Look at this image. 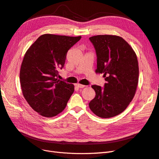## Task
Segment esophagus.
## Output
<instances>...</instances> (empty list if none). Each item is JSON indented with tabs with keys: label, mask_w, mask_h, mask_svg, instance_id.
Returning a JSON list of instances; mask_svg holds the SVG:
<instances>
[{
	"label": "esophagus",
	"mask_w": 159,
	"mask_h": 159,
	"mask_svg": "<svg viewBox=\"0 0 159 159\" xmlns=\"http://www.w3.org/2000/svg\"><path fill=\"white\" fill-rule=\"evenodd\" d=\"M77 86H78V88H84V87H85V85H82V84H77Z\"/></svg>",
	"instance_id": "esophagus-1"
}]
</instances>
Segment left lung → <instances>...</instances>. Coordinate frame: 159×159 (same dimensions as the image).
Here are the masks:
<instances>
[{"instance_id": "1", "label": "left lung", "mask_w": 159, "mask_h": 159, "mask_svg": "<svg viewBox=\"0 0 159 159\" xmlns=\"http://www.w3.org/2000/svg\"><path fill=\"white\" fill-rule=\"evenodd\" d=\"M97 56V73L103 74L104 87L92 85L95 97L89 103L94 114L102 118L116 116L133 99L139 81L135 52L121 37L98 35L90 37Z\"/></svg>"}]
</instances>
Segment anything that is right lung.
<instances>
[{
	"instance_id": "obj_1",
	"label": "right lung",
	"mask_w": 159,
	"mask_h": 159,
	"mask_svg": "<svg viewBox=\"0 0 159 159\" xmlns=\"http://www.w3.org/2000/svg\"><path fill=\"white\" fill-rule=\"evenodd\" d=\"M81 36L43 34L24 57L20 71L22 93L37 113L46 117L59 114L66 107L74 85L57 80L68 51Z\"/></svg>"
}]
</instances>
